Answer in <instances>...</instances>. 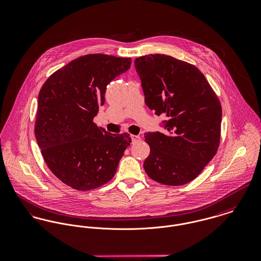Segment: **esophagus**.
<instances>
[{
    "instance_id": "1",
    "label": "esophagus",
    "mask_w": 261,
    "mask_h": 261,
    "mask_svg": "<svg viewBox=\"0 0 261 261\" xmlns=\"http://www.w3.org/2000/svg\"><path fill=\"white\" fill-rule=\"evenodd\" d=\"M131 139H132V143H136V142H139L141 140L140 136H137V135H131Z\"/></svg>"
}]
</instances>
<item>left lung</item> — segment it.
Here are the masks:
<instances>
[{
    "label": "left lung",
    "mask_w": 261,
    "mask_h": 261,
    "mask_svg": "<svg viewBox=\"0 0 261 261\" xmlns=\"http://www.w3.org/2000/svg\"><path fill=\"white\" fill-rule=\"evenodd\" d=\"M145 103L167 118L165 133H145L150 154L144 169L167 186L195 180L217 154L221 141V105L201 70L165 55L135 60Z\"/></svg>",
    "instance_id": "obj_1"
}]
</instances>
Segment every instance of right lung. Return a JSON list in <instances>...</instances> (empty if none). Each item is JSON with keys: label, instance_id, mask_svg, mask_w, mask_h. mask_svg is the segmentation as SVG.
<instances>
[{"label": "right lung", "instance_id": "right-lung-1", "mask_svg": "<svg viewBox=\"0 0 261 261\" xmlns=\"http://www.w3.org/2000/svg\"><path fill=\"white\" fill-rule=\"evenodd\" d=\"M130 66V58L86 55L54 72L40 88L38 145L53 174L74 190H93L111 180L130 145L129 134L108 133L93 122L107 85Z\"/></svg>", "mask_w": 261, "mask_h": 261}]
</instances>
